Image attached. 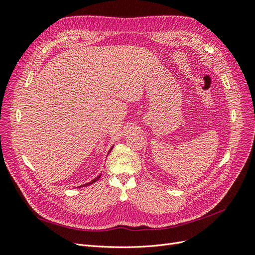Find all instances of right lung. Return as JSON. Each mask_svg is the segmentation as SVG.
I'll return each instance as SVG.
<instances>
[{
    "label": "right lung",
    "instance_id": "right-lung-1",
    "mask_svg": "<svg viewBox=\"0 0 255 255\" xmlns=\"http://www.w3.org/2000/svg\"><path fill=\"white\" fill-rule=\"evenodd\" d=\"M112 149H113V146H112ZM112 149L109 151V153L112 151ZM100 177H101V173H100L97 177H96V179H94V180H92V181H90L89 183H86V184H84V185H82V187H84V186H88V185H90V184H92V183H95V182H97L99 179H100ZM81 187V186H80Z\"/></svg>",
    "mask_w": 255,
    "mask_h": 255
}]
</instances>
